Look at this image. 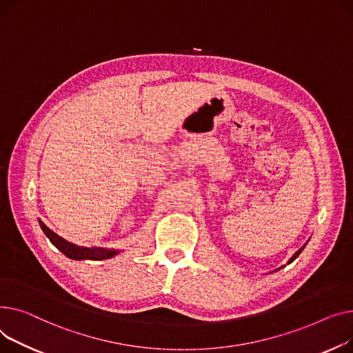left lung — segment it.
I'll use <instances>...</instances> for the list:
<instances>
[{
	"label": "left lung",
	"mask_w": 353,
	"mask_h": 353,
	"mask_svg": "<svg viewBox=\"0 0 353 353\" xmlns=\"http://www.w3.org/2000/svg\"><path fill=\"white\" fill-rule=\"evenodd\" d=\"M303 248H305V245H303V246L301 248V250H299V251H296V252H295V255H294V256H292L291 259H289V261H288V263H291V262H294V261H295V259L298 258V255H299V254H301V252L303 251ZM279 269H281V268H279Z\"/></svg>",
	"instance_id": "8db88e82"
}]
</instances>
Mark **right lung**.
<instances>
[{
	"label": "right lung",
	"mask_w": 353,
	"mask_h": 353,
	"mask_svg": "<svg viewBox=\"0 0 353 353\" xmlns=\"http://www.w3.org/2000/svg\"><path fill=\"white\" fill-rule=\"evenodd\" d=\"M39 222L41 230L44 231V234L47 235V238L51 241V243L58 248V250L64 254L65 256H68L70 259H75V261H81V259H91V261H102V259H110L112 256H115L117 254H119V251L117 250H107V248H85V246H78L75 243H71L65 239H62L61 236H58L55 232H52L50 228L44 223Z\"/></svg>",
	"instance_id": "right-lung-1"
}]
</instances>
